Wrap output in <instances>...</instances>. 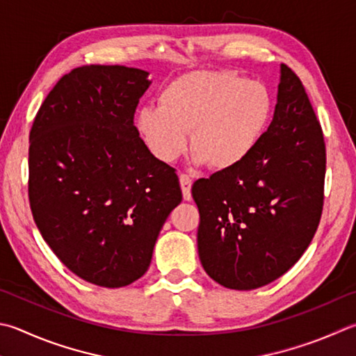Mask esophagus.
I'll return each mask as SVG.
<instances>
[{"label": "esophagus", "mask_w": 356, "mask_h": 356, "mask_svg": "<svg viewBox=\"0 0 356 356\" xmlns=\"http://www.w3.org/2000/svg\"><path fill=\"white\" fill-rule=\"evenodd\" d=\"M179 180H180V188H182L184 199L191 200V185H193L191 177L188 176V174H180Z\"/></svg>", "instance_id": "esophagus-1"}]
</instances>
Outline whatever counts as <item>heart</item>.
Returning a JSON list of instances; mask_svg holds the SVG:
<instances>
[{
	"mask_svg": "<svg viewBox=\"0 0 356 356\" xmlns=\"http://www.w3.org/2000/svg\"><path fill=\"white\" fill-rule=\"evenodd\" d=\"M141 107L135 127L154 157L171 163L190 146L196 163L230 171L248 160L266 134L274 98L263 82L230 71H190Z\"/></svg>",
	"mask_w": 356,
	"mask_h": 356,
	"instance_id": "1",
	"label": "heart"
}]
</instances>
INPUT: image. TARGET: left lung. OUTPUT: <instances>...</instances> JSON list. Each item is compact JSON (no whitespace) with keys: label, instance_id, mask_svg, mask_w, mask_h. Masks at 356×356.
<instances>
[{"label":"left lung","instance_id":"left-lung-1","mask_svg":"<svg viewBox=\"0 0 356 356\" xmlns=\"http://www.w3.org/2000/svg\"><path fill=\"white\" fill-rule=\"evenodd\" d=\"M324 179L321 124L300 79L282 63L274 118L254 154L234 170L196 180L191 188L205 273L240 291L285 274L318 230Z\"/></svg>","mask_w":356,"mask_h":356}]
</instances>
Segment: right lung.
<instances>
[{"instance_id": "obj_1", "label": "right lung", "mask_w": 356, "mask_h": 356, "mask_svg": "<svg viewBox=\"0 0 356 356\" xmlns=\"http://www.w3.org/2000/svg\"><path fill=\"white\" fill-rule=\"evenodd\" d=\"M147 71L86 65L62 76L29 134V204L43 240L71 273L104 288L138 280L172 209L176 170L134 126Z\"/></svg>"}]
</instances>
